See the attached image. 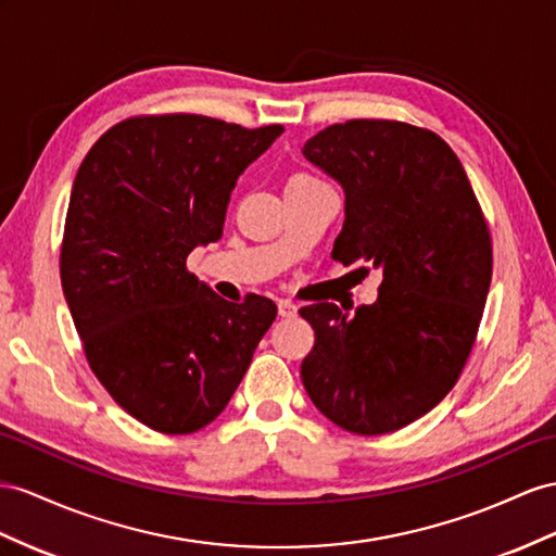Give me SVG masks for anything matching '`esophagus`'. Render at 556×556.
Returning a JSON list of instances; mask_svg holds the SVG:
<instances>
[{"label":"esophagus","mask_w":556,"mask_h":556,"mask_svg":"<svg viewBox=\"0 0 556 556\" xmlns=\"http://www.w3.org/2000/svg\"><path fill=\"white\" fill-rule=\"evenodd\" d=\"M277 309H279V317H295L298 315V307L291 301H279Z\"/></svg>","instance_id":"esophagus-1"}]
</instances>
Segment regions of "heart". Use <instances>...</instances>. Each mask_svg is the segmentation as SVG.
I'll use <instances>...</instances> for the list:
<instances>
[{
  "mask_svg": "<svg viewBox=\"0 0 556 556\" xmlns=\"http://www.w3.org/2000/svg\"><path fill=\"white\" fill-rule=\"evenodd\" d=\"M293 178H309V176H293Z\"/></svg>",
  "mask_w": 556,
  "mask_h": 556,
  "instance_id": "obj_1",
  "label": "heart"
}]
</instances>
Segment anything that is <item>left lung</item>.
Instances as JSON below:
<instances>
[{"label": "left lung", "instance_id": "8db88e82", "mask_svg": "<svg viewBox=\"0 0 556 556\" xmlns=\"http://www.w3.org/2000/svg\"><path fill=\"white\" fill-rule=\"evenodd\" d=\"M303 154L345 192L331 258L382 273L378 301L354 317L333 303L301 309L315 329L303 386L343 430L394 432L444 400L469 357L493 273L489 227L460 160L427 129L352 119Z\"/></svg>", "mask_w": 556, "mask_h": 556}]
</instances>
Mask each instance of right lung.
<instances>
[{
  "label": "right lung",
  "instance_id": "1",
  "mask_svg": "<svg viewBox=\"0 0 556 556\" xmlns=\"http://www.w3.org/2000/svg\"><path fill=\"white\" fill-rule=\"evenodd\" d=\"M283 134L202 115L134 117L84 156L70 192L61 283L91 371L126 414L166 434L216 420L277 317L188 273L223 237L237 178Z\"/></svg>",
  "mask_w": 556,
  "mask_h": 556
}]
</instances>
